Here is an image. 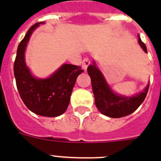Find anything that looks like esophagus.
Masks as SVG:
<instances>
[{"instance_id": "obj_1", "label": "esophagus", "mask_w": 161, "mask_h": 161, "mask_svg": "<svg viewBox=\"0 0 161 161\" xmlns=\"http://www.w3.org/2000/svg\"><path fill=\"white\" fill-rule=\"evenodd\" d=\"M90 64V60L88 59V58H85L83 60V63H82V65H83V68L84 69V70H86L87 69V68H88V66Z\"/></svg>"}]
</instances>
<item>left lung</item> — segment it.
Segmentation results:
<instances>
[{"label":"left lung","mask_w":161,"mask_h":161,"mask_svg":"<svg viewBox=\"0 0 161 161\" xmlns=\"http://www.w3.org/2000/svg\"><path fill=\"white\" fill-rule=\"evenodd\" d=\"M138 37V42L140 46L145 53H147L145 44L141 41L140 35ZM88 73L91 78L96 107L103 114L108 117L121 118L132 114L140 107L147 95L150 86L149 83L144 91L131 97L120 95L114 93L108 84L104 76L94 61L88 67Z\"/></svg>","instance_id":"8db88e82"}]
</instances>
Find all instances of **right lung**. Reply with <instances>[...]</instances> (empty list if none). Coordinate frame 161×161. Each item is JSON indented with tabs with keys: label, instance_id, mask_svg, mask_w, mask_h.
Returning a JSON list of instances; mask_svg holds the SVG:
<instances>
[{
	"label": "right lung",
	"instance_id": "add662e5",
	"mask_svg": "<svg viewBox=\"0 0 161 161\" xmlns=\"http://www.w3.org/2000/svg\"><path fill=\"white\" fill-rule=\"evenodd\" d=\"M43 21L30 27L19 43L14 63L16 87L25 105L36 114L57 117L68 108L76 79L83 73L79 66L63 64L50 77L38 78L31 74L25 62V51L30 36Z\"/></svg>",
	"mask_w": 161,
	"mask_h": 161
}]
</instances>
